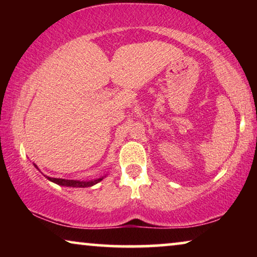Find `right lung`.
Wrapping results in <instances>:
<instances>
[{
  "instance_id": "obj_1",
  "label": "right lung",
  "mask_w": 257,
  "mask_h": 257,
  "mask_svg": "<svg viewBox=\"0 0 257 257\" xmlns=\"http://www.w3.org/2000/svg\"><path fill=\"white\" fill-rule=\"evenodd\" d=\"M34 166L37 168L36 165L34 164ZM40 171V170H38ZM45 178L48 179V180H50L52 182H55V184L57 185H61V186H66V187H91V186L98 184V182L103 180V179L106 177V175H103L101 178H98V179H94V180H89V181H79V180H68V179H57V178H50L48 177V175H44Z\"/></svg>"
}]
</instances>
